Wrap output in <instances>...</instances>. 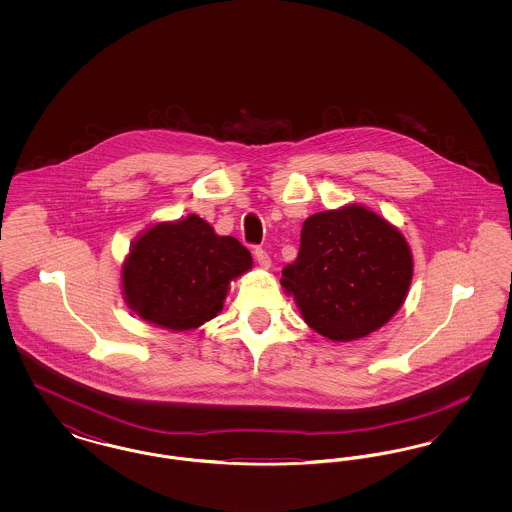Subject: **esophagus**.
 <instances>
[{"mask_svg": "<svg viewBox=\"0 0 512 512\" xmlns=\"http://www.w3.org/2000/svg\"><path fill=\"white\" fill-rule=\"evenodd\" d=\"M255 261L259 263V267H270V257H268V253L263 247H257V249H255Z\"/></svg>", "mask_w": 512, "mask_h": 512, "instance_id": "esophagus-1", "label": "esophagus"}]
</instances>
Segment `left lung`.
I'll list each match as a JSON object with an SVG mask.
<instances>
[{
    "mask_svg": "<svg viewBox=\"0 0 512 512\" xmlns=\"http://www.w3.org/2000/svg\"><path fill=\"white\" fill-rule=\"evenodd\" d=\"M413 255L401 232L363 205L303 222L297 259L282 270L303 320L332 341L365 338L403 305Z\"/></svg>",
    "mask_w": 512,
    "mask_h": 512,
    "instance_id": "left-lung-1",
    "label": "left lung"
}]
</instances>
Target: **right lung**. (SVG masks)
Wrapping results in <instances>:
<instances>
[{"label":"right lung","mask_w":512,"mask_h":512,"mask_svg":"<svg viewBox=\"0 0 512 512\" xmlns=\"http://www.w3.org/2000/svg\"><path fill=\"white\" fill-rule=\"evenodd\" d=\"M253 265L232 236H217L197 215L159 222L132 244L122 265L128 307L167 330H192L217 317L232 280Z\"/></svg>","instance_id":"obj_1"}]
</instances>
